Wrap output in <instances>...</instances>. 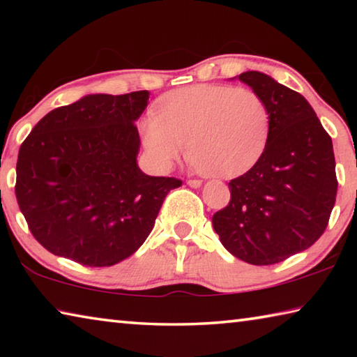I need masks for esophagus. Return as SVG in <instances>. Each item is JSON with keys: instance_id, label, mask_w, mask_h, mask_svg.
Here are the masks:
<instances>
[{"instance_id": "obj_1", "label": "esophagus", "mask_w": 357, "mask_h": 357, "mask_svg": "<svg viewBox=\"0 0 357 357\" xmlns=\"http://www.w3.org/2000/svg\"><path fill=\"white\" fill-rule=\"evenodd\" d=\"M187 184H189L190 187H193V189H198V187H200L203 183L200 179H189L187 181Z\"/></svg>"}]
</instances>
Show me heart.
Returning a JSON list of instances; mask_svg holds the SVG:
<instances>
[{
	"mask_svg": "<svg viewBox=\"0 0 357 357\" xmlns=\"http://www.w3.org/2000/svg\"><path fill=\"white\" fill-rule=\"evenodd\" d=\"M142 142L155 170L167 172L184 155L211 176L245 172L263 153L269 108L252 88L193 84L167 94L154 116L140 124Z\"/></svg>",
	"mask_w": 357,
	"mask_h": 357,
	"instance_id": "b5f03b06",
	"label": "heart"
}]
</instances>
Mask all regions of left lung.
<instances>
[{
	"label": "left lung",
	"instance_id": "1",
	"mask_svg": "<svg viewBox=\"0 0 357 357\" xmlns=\"http://www.w3.org/2000/svg\"><path fill=\"white\" fill-rule=\"evenodd\" d=\"M269 108L263 154L229 181L231 200L213 215L223 247L257 266L280 263L315 244L335 203L332 140L304 96L263 72L239 75Z\"/></svg>",
	"mask_w": 357,
	"mask_h": 357
}]
</instances>
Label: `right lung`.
Masks as SVG:
<instances>
[{
    "label": "right lung",
    "instance_id": "obj_1",
    "mask_svg": "<svg viewBox=\"0 0 357 357\" xmlns=\"http://www.w3.org/2000/svg\"><path fill=\"white\" fill-rule=\"evenodd\" d=\"M149 93L88 94L47 113L22 143L15 197L29 231L53 255L83 266L123 261L149 236L176 178L137 164L135 121Z\"/></svg>",
    "mask_w": 357,
    "mask_h": 357
}]
</instances>
